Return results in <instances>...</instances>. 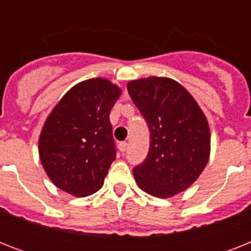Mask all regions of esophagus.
I'll list each match as a JSON object with an SVG mask.
<instances>
[{"instance_id":"34e87169","label":"esophagus","mask_w":251,"mask_h":251,"mask_svg":"<svg viewBox=\"0 0 251 251\" xmlns=\"http://www.w3.org/2000/svg\"><path fill=\"white\" fill-rule=\"evenodd\" d=\"M118 149H120L121 152H125L126 150H127V143H126V142H121V143L118 145Z\"/></svg>"}]
</instances>
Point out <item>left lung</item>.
<instances>
[{
  "label": "left lung",
  "instance_id": "1",
  "mask_svg": "<svg viewBox=\"0 0 251 251\" xmlns=\"http://www.w3.org/2000/svg\"><path fill=\"white\" fill-rule=\"evenodd\" d=\"M127 91L151 133L149 155L133 169L134 178L147 194L171 198L191 186L208 163L206 116L189 91L171 78L131 80Z\"/></svg>",
  "mask_w": 251,
  "mask_h": 251
}]
</instances>
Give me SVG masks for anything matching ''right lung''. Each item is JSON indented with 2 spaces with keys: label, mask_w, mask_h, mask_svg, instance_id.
<instances>
[{
  "label": "right lung",
  "mask_w": 251,
  "mask_h": 251,
  "mask_svg": "<svg viewBox=\"0 0 251 251\" xmlns=\"http://www.w3.org/2000/svg\"><path fill=\"white\" fill-rule=\"evenodd\" d=\"M121 92L105 78L83 80L49 113L39 137V156L58 189L79 198L101 189L116 159L109 113Z\"/></svg>",
  "instance_id": "1"
}]
</instances>
